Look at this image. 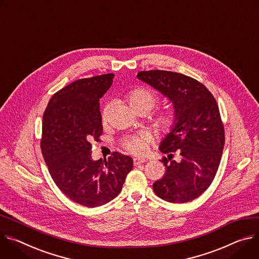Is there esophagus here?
Listing matches in <instances>:
<instances>
[{
	"label": "esophagus",
	"instance_id": "34e87169",
	"mask_svg": "<svg viewBox=\"0 0 259 259\" xmlns=\"http://www.w3.org/2000/svg\"><path fill=\"white\" fill-rule=\"evenodd\" d=\"M145 161H146L145 158H141V157H136V158H134V164H135V165H139V164H141V163H144Z\"/></svg>",
	"mask_w": 259,
	"mask_h": 259
}]
</instances>
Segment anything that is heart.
<instances>
[{
  "mask_svg": "<svg viewBox=\"0 0 259 259\" xmlns=\"http://www.w3.org/2000/svg\"><path fill=\"white\" fill-rule=\"evenodd\" d=\"M125 99L134 110L144 108L148 110V112L157 103L156 95L150 90H147L144 88L134 89L130 91L128 93H126ZM109 111H110V105L106 104L102 110L103 120H105L108 117ZM155 121L158 127H160L162 131L168 132L175 126L177 122L176 113L171 110H165L159 113ZM149 140H150V137L147 134H143V133L139 135L131 136L123 141V147L133 154H142L147 150Z\"/></svg>",
  "mask_w": 259,
  "mask_h": 259,
  "instance_id": "b5f03b06",
  "label": "heart"
}]
</instances>
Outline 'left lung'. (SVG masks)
I'll use <instances>...</instances> for the list:
<instances>
[{
  "instance_id": "8db88e82",
  "label": "left lung",
  "mask_w": 259,
  "mask_h": 259,
  "mask_svg": "<svg viewBox=\"0 0 259 259\" xmlns=\"http://www.w3.org/2000/svg\"><path fill=\"white\" fill-rule=\"evenodd\" d=\"M138 79L149 84L173 105L177 122L162 139L159 150L164 176L153 183L156 195L183 204L202 194L213 182L224 147V128L213 95L197 80L169 71H143ZM181 155L171 159L172 153Z\"/></svg>"
}]
</instances>
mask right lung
I'll return each instance as SVG.
<instances>
[{
    "label": "right lung",
    "mask_w": 259,
    "mask_h": 259,
    "mask_svg": "<svg viewBox=\"0 0 259 259\" xmlns=\"http://www.w3.org/2000/svg\"><path fill=\"white\" fill-rule=\"evenodd\" d=\"M114 74L79 79L55 93L43 115L41 149L49 173L64 194L84 207L109 203L122 189L133 158L113 152L94 160L93 140L103 133L100 99Z\"/></svg>",
    "instance_id": "1"
}]
</instances>
